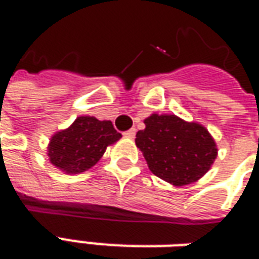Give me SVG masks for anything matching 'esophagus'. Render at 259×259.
<instances>
[{
  "instance_id": "34e87169",
  "label": "esophagus",
  "mask_w": 259,
  "mask_h": 259,
  "mask_svg": "<svg viewBox=\"0 0 259 259\" xmlns=\"http://www.w3.org/2000/svg\"><path fill=\"white\" fill-rule=\"evenodd\" d=\"M124 136H126V137H129V139H133V137H135V136H136V129H135V127H132V129L127 130V132H124Z\"/></svg>"
}]
</instances>
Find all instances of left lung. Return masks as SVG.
Segmentation results:
<instances>
[{"mask_svg":"<svg viewBox=\"0 0 259 259\" xmlns=\"http://www.w3.org/2000/svg\"><path fill=\"white\" fill-rule=\"evenodd\" d=\"M144 123L146 129L136 135V146L155 176L175 186H185L209 170L218 150L204 126L187 123L176 115L157 113Z\"/></svg>","mask_w":259,"mask_h":259,"instance_id":"obj_1","label":"left lung"}]
</instances>
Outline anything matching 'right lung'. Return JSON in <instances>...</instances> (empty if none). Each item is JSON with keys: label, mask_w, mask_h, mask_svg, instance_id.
I'll return each mask as SVG.
<instances>
[{"label": "right lung", "mask_w": 259, "mask_h": 259, "mask_svg": "<svg viewBox=\"0 0 259 259\" xmlns=\"http://www.w3.org/2000/svg\"><path fill=\"white\" fill-rule=\"evenodd\" d=\"M122 137L111 120L80 116L70 127L53 136L48 157L65 174H80L94 166L109 144Z\"/></svg>", "instance_id": "obj_1"}]
</instances>
